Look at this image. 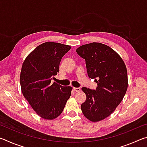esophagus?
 <instances>
[{"label":"esophagus","mask_w":147,"mask_h":147,"mask_svg":"<svg viewBox=\"0 0 147 147\" xmlns=\"http://www.w3.org/2000/svg\"><path fill=\"white\" fill-rule=\"evenodd\" d=\"M73 89L75 91H77V92H79V91H81V89H80V88H73Z\"/></svg>","instance_id":"esophagus-1"}]
</instances>
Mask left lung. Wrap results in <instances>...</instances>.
Wrapping results in <instances>:
<instances>
[{"instance_id": "left-lung-1", "label": "left lung", "mask_w": 147, "mask_h": 147, "mask_svg": "<svg viewBox=\"0 0 147 147\" xmlns=\"http://www.w3.org/2000/svg\"><path fill=\"white\" fill-rule=\"evenodd\" d=\"M76 51L85 59L88 76L97 83L93 90L82 88L86 94V100L81 105L82 111L89 121H102L115 111L127 90L125 63L114 50L102 43L84 45Z\"/></svg>"}]
</instances>
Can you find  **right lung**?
Instances as JSON below:
<instances>
[{
	"label": "right lung",
	"instance_id": "obj_1",
	"mask_svg": "<svg viewBox=\"0 0 147 147\" xmlns=\"http://www.w3.org/2000/svg\"><path fill=\"white\" fill-rule=\"evenodd\" d=\"M70 49L69 45L46 42L37 47L23 62L20 75L22 93L41 118L56 119L70 97L72 87L51 83L59 72L62 57Z\"/></svg>",
	"mask_w": 147,
	"mask_h": 147
}]
</instances>
